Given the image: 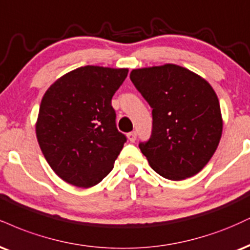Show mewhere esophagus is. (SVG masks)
Wrapping results in <instances>:
<instances>
[{
  "mask_svg": "<svg viewBox=\"0 0 250 250\" xmlns=\"http://www.w3.org/2000/svg\"><path fill=\"white\" fill-rule=\"evenodd\" d=\"M127 136H128V140L130 141V142H135L137 138V133L136 131H130V133H128Z\"/></svg>",
  "mask_w": 250,
  "mask_h": 250,
  "instance_id": "34e87169",
  "label": "esophagus"
}]
</instances>
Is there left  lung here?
I'll list each match as a JSON object with an SVG mask.
<instances>
[{"label": "left lung", "mask_w": 250, "mask_h": 250, "mask_svg": "<svg viewBox=\"0 0 250 250\" xmlns=\"http://www.w3.org/2000/svg\"><path fill=\"white\" fill-rule=\"evenodd\" d=\"M130 80L152 108L151 136L138 144L150 167L170 180L197 174L214 155L222 134L214 89L173 64L133 70Z\"/></svg>", "instance_id": "1"}]
</instances>
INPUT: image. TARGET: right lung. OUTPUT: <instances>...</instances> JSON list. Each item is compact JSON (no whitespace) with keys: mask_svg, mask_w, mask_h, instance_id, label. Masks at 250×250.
I'll list each match as a JSON object with an SVG mask.
<instances>
[{"mask_svg":"<svg viewBox=\"0 0 250 250\" xmlns=\"http://www.w3.org/2000/svg\"><path fill=\"white\" fill-rule=\"evenodd\" d=\"M128 68L83 66L45 92L36 135L45 159L68 184L91 188L114 167L127 137L116 128L112 98Z\"/></svg>","mask_w":250,"mask_h":250,"instance_id":"1","label":"right lung"}]
</instances>
